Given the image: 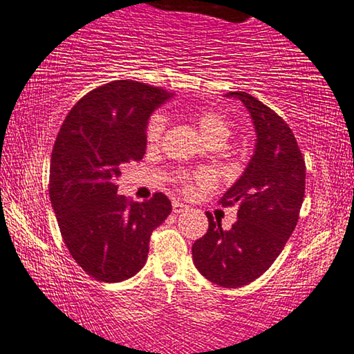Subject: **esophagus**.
I'll return each mask as SVG.
<instances>
[{
  "label": "esophagus",
  "mask_w": 354,
  "mask_h": 354,
  "mask_svg": "<svg viewBox=\"0 0 354 354\" xmlns=\"http://www.w3.org/2000/svg\"><path fill=\"white\" fill-rule=\"evenodd\" d=\"M188 207L185 204H182V203H174L172 204V212L174 214H182L183 210H187Z\"/></svg>",
  "instance_id": "obj_1"
}]
</instances>
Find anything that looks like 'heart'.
<instances>
[{"mask_svg":"<svg viewBox=\"0 0 354 354\" xmlns=\"http://www.w3.org/2000/svg\"><path fill=\"white\" fill-rule=\"evenodd\" d=\"M196 123H198L201 134L204 136V139L207 142H218L223 144L230 138L232 127L230 120L226 117H223L221 113L212 112V111H201L196 113ZM166 128V118L162 113H153L149 118L145 127V142L149 147H155L161 142L162 134H165ZM177 182L182 185L185 192L193 188L194 183H205L209 180L207 174L205 172H178L177 174Z\"/></svg>","mask_w":354,"mask_h":354,"instance_id":"b5f03b06","label":"heart"}]
</instances>
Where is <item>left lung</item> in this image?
<instances>
[{
  "label": "left lung",
  "instance_id": "8db88e82",
  "mask_svg": "<svg viewBox=\"0 0 354 354\" xmlns=\"http://www.w3.org/2000/svg\"><path fill=\"white\" fill-rule=\"evenodd\" d=\"M252 115L257 149L242 177L223 194V207L239 205L230 231L214 221L193 243L196 269L212 283L239 288L268 270L295 231L306 193V161L291 128L245 91H231Z\"/></svg>",
  "mask_w": 354,
  "mask_h": 354
}]
</instances>
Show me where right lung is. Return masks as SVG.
Instances as JSON below:
<instances>
[{
	"label": "right lung",
	"mask_w": 354,
	"mask_h": 354,
	"mask_svg": "<svg viewBox=\"0 0 354 354\" xmlns=\"http://www.w3.org/2000/svg\"><path fill=\"white\" fill-rule=\"evenodd\" d=\"M169 97L160 86L113 80L80 97L59 128L48 194L71 257L97 281L138 274L172 210L162 193L144 203L117 194L122 167L145 153L150 113Z\"/></svg>",
	"instance_id": "obj_1"
}]
</instances>
